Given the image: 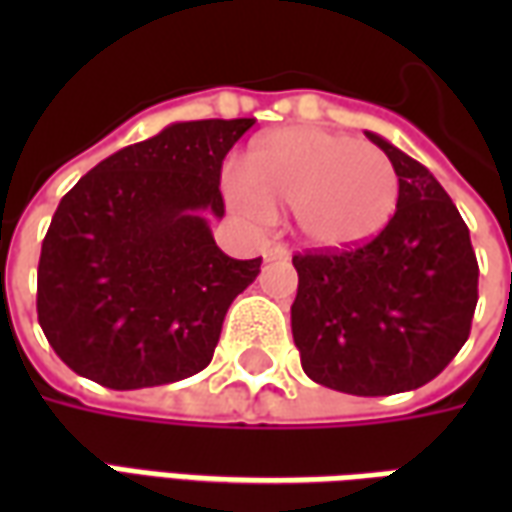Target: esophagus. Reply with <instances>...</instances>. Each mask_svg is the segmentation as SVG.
Masks as SVG:
<instances>
[{
  "label": "esophagus",
  "instance_id": "obj_1",
  "mask_svg": "<svg viewBox=\"0 0 512 512\" xmlns=\"http://www.w3.org/2000/svg\"><path fill=\"white\" fill-rule=\"evenodd\" d=\"M285 257H290V252L279 244L268 246L266 252H263V260H266V263H271V260H285Z\"/></svg>",
  "mask_w": 512,
  "mask_h": 512
}]
</instances>
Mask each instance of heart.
<instances>
[{
  "instance_id": "heart-1",
  "label": "heart",
  "mask_w": 512,
  "mask_h": 512,
  "mask_svg": "<svg viewBox=\"0 0 512 512\" xmlns=\"http://www.w3.org/2000/svg\"><path fill=\"white\" fill-rule=\"evenodd\" d=\"M224 194L249 222L293 208V227L315 249L365 244L395 216L400 180L384 150L323 128H279L257 136Z\"/></svg>"
}]
</instances>
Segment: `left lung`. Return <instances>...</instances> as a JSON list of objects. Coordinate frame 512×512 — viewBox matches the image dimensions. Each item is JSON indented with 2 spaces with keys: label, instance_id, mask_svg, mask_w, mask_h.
<instances>
[{
  "label": "left lung",
  "instance_id": "8db88e82",
  "mask_svg": "<svg viewBox=\"0 0 512 512\" xmlns=\"http://www.w3.org/2000/svg\"><path fill=\"white\" fill-rule=\"evenodd\" d=\"M400 180L397 211L365 246L293 257V343L315 384L359 397L425 386L469 340L477 257L469 227L428 167L365 131Z\"/></svg>",
  "mask_w": 512,
  "mask_h": 512
}]
</instances>
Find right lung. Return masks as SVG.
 <instances>
[{
    "label": "right lung",
    "mask_w": 512,
    "mask_h": 512,
    "mask_svg": "<svg viewBox=\"0 0 512 512\" xmlns=\"http://www.w3.org/2000/svg\"><path fill=\"white\" fill-rule=\"evenodd\" d=\"M255 117L172 123L93 167L57 205L38 263V321L73 373L109 389L211 365L260 257L216 246L222 161Z\"/></svg>",
    "instance_id": "obj_1"
}]
</instances>
